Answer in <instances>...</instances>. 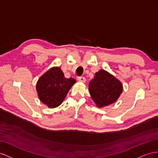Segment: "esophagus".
Returning a JSON list of instances; mask_svg holds the SVG:
<instances>
[{"mask_svg": "<svg viewBox=\"0 0 158 158\" xmlns=\"http://www.w3.org/2000/svg\"><path fill=\"white\" fill-rule=\"evenodd\" d=\"M78 80L80 81V82H85V78L84 76H80V77L78 78Z\"/></svg>", "mask_w": 158, "mask_h": 158, "instance_id": "obj_1", "label": "esophagus"}]
</instances>
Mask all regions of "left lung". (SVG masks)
I'll return each instance as SVG.
<instances>
[{"label": "left lung", "mask_w": 158, "mask_h": 158, "mask_svg": "<svg viewBox=\"0 0 158 158\" xmlns=\"http://www.w3.org/2000/svg\"><path fill=\"white\" fill-rule=\"evenodd\" d=\"M89 91L97 106L101 107L117 101L123 92V85L107 71L100 70L89 82Z\"/></svg>", "instance_id": "8db88e82"}]
</instances>
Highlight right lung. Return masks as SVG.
Instances as JSON below:
<instances>
[{
  "label": "right lung",
  "instance_id": "1",
  "mask_svg": "<svg viewBox=\"0 0 158 158\" xmlns=\"http://www.w3.org/2000/svg\"><path fill=\"white\" fill-rule=\"evenodd\" d=\"M76 82L73 78H64L60 69L55 67L41 76L36 89L41 102L50 108H55L60 106Z\"/></svg>",
  "mask_w": 158,
  "mask_h": 158
}]
</instances>
